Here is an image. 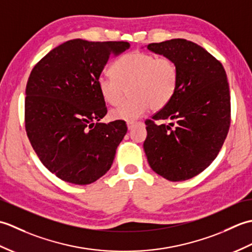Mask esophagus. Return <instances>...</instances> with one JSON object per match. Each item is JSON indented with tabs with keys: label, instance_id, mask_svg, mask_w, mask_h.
Here are the masks:
<instances>
[{
	"label": "esophagus",
	"instance_id": "esophagus-1",
	"mask_svg": "<svg viewBox=\"0 0 252 252\" xmlns=\"http://www.w3.org/2000/svg\"><path fill=\"white\" fill-rule=\"evenodd\" d=\"M134 121H127L126 122V126H127V129H129V130H131L132 129V126H134Z\"/></svg>",
	"mask_w": 252,
	"mask_h": 252
}]
</instances>
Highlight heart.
I'll use <instances>...</instances> for the list:
<instances>
[{"label": "heart", "mask_w": 252, "mask_h": 252, "mask_svg": "<svg viewBox=\"0 0 252 252\" xmlns=\"http://www.w3.org/2000/svg\"><path fill=\"white\" fill-rule=\"evenodd\" d=\"M112 76H101L98 91L105 103L119 104L129 88L131 97L110 111L114 120L133 121L151 108H164L175 95L179 69L173 58L152 53L133 52L122 56L111 67Z\"/></svg>", "instance_id": "obj_1"}]
</instances>
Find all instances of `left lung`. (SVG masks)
Here are the masks:
<instances>
[{"label":"left lung","instance_id":"1","mask_svg":"<svg viewBox=\"0 0 252 252\" xmlns=\"http://www.w3.org/2000/svg\"><path fill=\"white\" fill-rule=\"evenodd\" d=\"M147 49L173 58L179 84L172 100L146 119L144 151L160 176L189 180L210 165L227 136L231 95L226 72L210 53L185 39L151 43Z\"/></svg>","mask_w":252,"mask_h":252}]
</instances>
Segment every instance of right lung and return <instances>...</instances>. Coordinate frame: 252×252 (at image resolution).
Here are the masks:
<instances>
[{
  "mask_svg": "<svg viewBox=\"0 0 252 252\" xmlns=\"http://www.w3.org/2000/svg\"><path fill=\"white\" fill-rule=\"evenodd\" d=\"M123 41L74 39L32 69L26 87L25 127L44 167L68 183L87 185L111 167L126 121L100 123L107 107L97 81L107 62L129 49Z\"/></svg>",
  "mask_w": 252,
  "mask_h": 252,
  "instance_id": "obj_1",
  "label": "right lung"
}]
</instances>
